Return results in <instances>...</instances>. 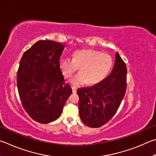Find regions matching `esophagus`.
<instances>
[{
  "label": "esophagus",
  "instance_id": "34e87169",
  "mask_svg": "<svg viewBox=\"0 0 156 156\" xmlns=\"http://www.w3.org/2000/svg\"><path fill=\"white\" fill-rule=\"evenodd\" d=\"M72 90H73V93H76V88L75 86H73L72 87Z\"/></svg>",
  "mask_w": 156,
  "mask_h": 156
}]
</instances>
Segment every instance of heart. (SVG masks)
Wrapping results in <instances>:
<instances>
[{"mask_svg":"<svg viewBox=\"0 0 156 156\" xmlns=\"http://www.w3.org/2000/svg\"><path fill=\"white\" fill-rule=\"evenodd\" d=\"M113 59L110 55L95 49H81L73 54V58L64 57L59 65L66 78H70L80 72L70 80L74 86H81L88 83L96 85L107 77L113 67Z\"/></svg>","mask_w":156,"mask_h":156,"instance_id":"1","label":"heart"}]
</instances>
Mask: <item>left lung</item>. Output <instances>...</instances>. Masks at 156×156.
I'll return each mask as SVG.
<instances>
[{
    "mask_svg": "<svg viewBox=\"0 0 156 156\" xmlns=\"http://www.w3.org/2000/svg\"><path fill=\"white\" fill-rule=\"evenodd\" d=\"M127 71L126 64L116 52L113 70L107 78L90 88L78 90L80 118L87 126L100 127L114 116L125 94Z\"/></svg>",
    "mask_w": 156,
    "mask_h": 156,
    "instance_id": "8db88e82",
    "label": "left lung"
}]
</instances>
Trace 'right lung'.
<instances>
[{
	"label": "right lung",
	"instance_id": "right-lung-1",
	"mask_svg": "<svg viewBox=\"0 0 156 156\" xmlns=\"http://www.w3.org/2000/svg\"><path fill=\"white\" fill-rule=\"evenodd\" d=\"M61 43L40 40L22 57L17 73V86L24 110L31 119L46 124L61 115L72 88L64 83L59 57Z\"/></svg>",
	"mask_w": 156,
	"mask_h": 156
}]
</instances>
